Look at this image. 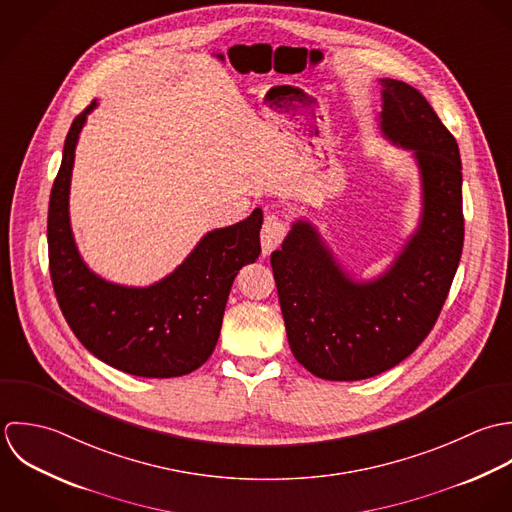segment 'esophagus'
I'll return each mask as SVG.
<instances>
[{
  "label": "esophagus",
  "instance_id": "esophagus-1",
  "mask_svg": "<svg viewBox=\"0 0 512 512\" xmlns=\"http://www.w3.org/2000/svg\"><path fill=\"white\" fill-rule=\"evenodd\" d=\"M285 235H287V223L277 217H267L263 223V229H261L263 253L269 255L271 251H275L283 243Z\"/></svg>",
  "mask_w": 512,
  "mask_h": 512
}]
</instances>
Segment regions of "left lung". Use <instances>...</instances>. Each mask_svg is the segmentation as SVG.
Instances as JSON below:
<instances>
[{"label": "left lung", "mask_w": 512, "mask_h": 512, "mask_svg": "<svg viewBox=\"0 0 512 512\" xmlns=\"http://www.w3.org/2000/svg\"><path fill=\"white\" fill-rule=\"evenodd\" d=\"M382 134L413 152L421 219L392 267L354 281L308 221L271 253L289 346L310 374L354 382L378 376L431 332L463 251V176L453 134L408 83L380 79Z\"/></svg>", "instance_id": "1"}]
</instances>
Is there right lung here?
Instances as JSON below:
<instances>
[{
    "label": "right lung",
    "instance_id": "1",
    "mask_svg": "<svg viewBox=\"0 0 512 512\" xmlns=\"http://www.w3.org/2000/svg\"><path fill=\"white\" fill-rule=\"evenodd\" d=\"M97 101L71 124L53 182L47 243L61 312L81 344L104 364L142 378H176L211 356L225 303L243 265L261 253L263 211L205 233L186 261L150 287H122L95 275L75 245L69 190L79 134Z\"/></svg>",
    "mask_w": 512,
    "mask_h": 512
}]
</instances>
